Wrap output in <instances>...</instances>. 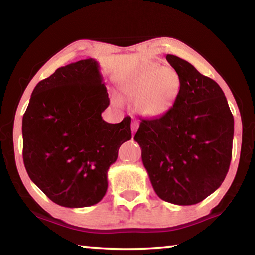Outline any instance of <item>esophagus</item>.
Returning a JSON list of instances; mask_svg holds the SVG:
<instances>
[{
    "mask_svg": "<svg viewBox=\"0 0 255 255\" xmlns=\"http://www.w3.org/2000/svg\"><path fill=\"white\" fill-rule=\"evenodd\" d=\"M138 127H139V124H138L137 120H133L132 124H131V131H132V133H135L137 131Z\"/></svg>",
    "mask_w": 255,
    "mask_h": 255,
    "instance_id": "obj_1",
    "label": "esophagus"
}]
</instances>
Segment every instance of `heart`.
Segmentation results:
<instances>
[{
	"mask_svg": "<svg viewBox=\"0 0 255 255\" xmlns=\"http://www.w3.org/2000/svg\"><path fill=\"white\" fill-rule=\"evenodd\" d=\"M117 86L124 99L135 102L138 114L146 118H161L174 107L181 82L173 68L145 62L123 73Z\"/></svg>",
	"mask_w": 255,
	"mask_h": 255,
	"instance_id": "heart-1",
	"label": "heart"
}]
</instances>
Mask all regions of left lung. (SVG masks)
Listing matches in <instances>:
<instances>
[{
	"mask_svg": "<svg viewBox=\"0 0 255 255\" xmlns=\"http://www.w3.org/2000/svg\"><path fill=\"white\" fill-rule=\"evenodd\" d=\"M166 60L180 77L179 97L165 116L141 120L133 139L156 195L170 204L196 205L225 180L234 118L214 80L178 56Z\"/></svg>",
	"mask_w": 255,
	"mask_h": 255,
	"instance_id": "1",
	"label": "left lung"
}]
</instances>
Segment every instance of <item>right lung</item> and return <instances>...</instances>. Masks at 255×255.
Masks as SVG:
<instances>
[{
	"mask_svg": "<svg viewBox=\"0 0 255 255\" xmlns=\"http://www.w3.org/2000/svg\"><path fill=\"white\" fill-rule=\"evenodd\" d=\"M96 59L59 67L33 89L22 118L23 162L29 178L51 201L67 208L98 204L108 170L131 138L130 117L109 124V106Z\"/></svg>",
	"mask_w": 255,
	"mask_h": 255,
	"instance_id": "1",
	"label": "right lung"
}]
</instances>
